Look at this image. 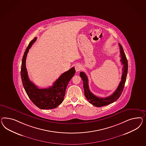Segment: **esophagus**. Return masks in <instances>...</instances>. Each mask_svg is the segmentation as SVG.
Masks as SVG:
<instances>
[{
    "label": "esophagus",
    "instance_id": "1",
    "mask_svg": "<svg viewBox=\"0 0 146 146\" xmlns=\"http://www.w3.org/2000/svg\"><path fill=\"white\" fill-rule=\"evenodd\" d=\"M75 71L76 72H79V71L81 70L82 67L80 64H76L75 66Z\"/></svg>",
    "mask_w": 146,
    "mask_h": 146
}]
</instances>
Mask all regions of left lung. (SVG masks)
I'll return each mask as SVG.
<instances>
[{"instance_id":"left-lung-1","label":"left lung","mask_w":146,"mask_h":146,"mask_svg":"<svg viewBox=\"0 0 146 146\" xmlns=\"http://www.w3.org/2000/svg\"><path fill=\"white\" fill-rule=\"evenodd\" d=\"M118 45L120 48V54L121 57V62L123 65L122 69L123 74L121 78V81L119 84L117 89L114 92L112 95L105 98H100L94 95L89 90L88 84V79L87 75L83 72H81L80 73V76H81L83 81L84 95L88 102L95 106H104L108 105L111 103H113L119 98V97L122 93L124 87V84L126 81V76L128 70V64L126 56L124 53L122 45L120 43H118Z\"/></svg>"}]
</instances>
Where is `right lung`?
<instances>
[{
  "mask_svg": "<svg viewBox=\"0 0 146 146\" xmlns=\"http://www.w3.org/2000/svg\"><path fill=\"white\" fill-rule=\"evenodd\" d=\"M36 40L35 38L30 42L24 52L22 60L21 75L24 88L33 103L40 109L55 108L63 102L68 83L75 73L74 67L64 72L56 80L51 87L39 89L29 79L26 68V58L29 49Z\"/></svg>",
  "mask_w": 146,
  "mask_h": 146,
  "instance_id": "add662e5",
  "label": "right lung"
}]
</instances>
